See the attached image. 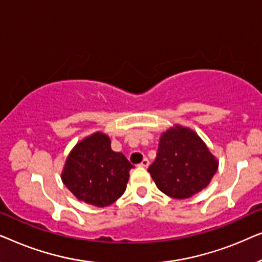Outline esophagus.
<instances>
[{"mask_svg": "<svg viewBox=\"0 0 262 262\" xmlns=\"http://www.w3.org/2000/svg\"><path fill=\"white\" fill-rule=\"evenodd\" d=\"M139 166L143 167V168H146V167L149 166V160L148 159H144L141 163H139Z\"/></svg>", "mask_w": 262, "mask_h": 262, "instance_id": "34e87169", "label": "esophagus"}]
</instances>
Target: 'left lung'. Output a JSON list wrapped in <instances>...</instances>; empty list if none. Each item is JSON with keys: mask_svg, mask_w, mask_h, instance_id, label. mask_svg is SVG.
<instances>
[{"mask_svg": "<svg viewBox=\"0 0 262 262\" xmlns=\"http://www.w3.org/2000/svg\"><path fill=\"white\" fill-rule=\"evenodd\" d=\"M217 169V159L196 132L175 124L161 135L156 160L148 170L161 192L186 199L206 188Z\"/></svg>", "mask_w": 262, "mask_h": 262, "instance_id": "obj_1", "label": "left lung"}]
</instances>
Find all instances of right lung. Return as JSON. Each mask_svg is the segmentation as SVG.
Wrapping results in <instances>:
<instances>
[{"label": "right lung", "mask_w": 262, "mask_h": 262, "mask_svg": "<svg viewBox=\"0 0 262 262\" xmlns=\"http://www.w3.org/2000/svg\"><path fill=\"white\" fill-rule=\"evenodd\" d=\"M131 168L123 154L111 149L108 136L99 131L74 146L60 178L78 200L105 207L124 194Z\"/></svg>", "instance_id": "1"}]
</instances>
